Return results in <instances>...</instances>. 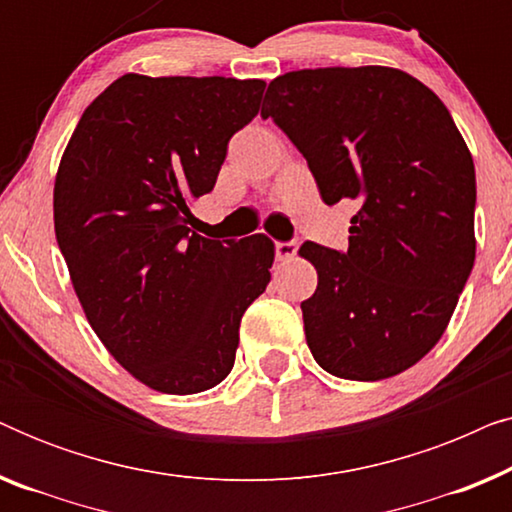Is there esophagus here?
I'll return each instance as SVG.
<instances>
[{"label": "esophagus", "mask_w": 512, "mask_h": 512, "mask_svg": "<svg viewBox=\"0 0 512 512\" xmlns=\"http://www.w3.org/2000/svg\"><path fill=\"white\" fill-rule=\"evenodd\" d=\"M298 251V242L296 240H289V242H277L275 244V256L279 261H291L293 256H296Z\"/></svg>", "instance_id": "1"}]
</instances>
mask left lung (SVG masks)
I'll return each instance as SVG.
<instances>
[{"mask_svg":"<svg viewBox=\"0 0 512 512\" xmlns=\"http://www.w3.org/2000/svg\"><path fill=\"white\" fill-rule=\"evenodd\" d=\"M263 118L303 153L321 200H354L347 251L305 242L319 284L300 303L326 373L384 380L429 354L475 261V167L450 111L391 67L300 69Z\"/></svg>","mask_w":512,"mask_h":512,"instance_id":"1","label":"left lung"}]
</instances>
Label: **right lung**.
Here are the masks:
<instances>
[{
    "label": "right lung",
    "mask_w": 512,
    "mask_h": 512,
    "mask_svg": "<svg viewBox=\"0 0 512 512\" xmlns=\"http://www.w3.org/2000/svg\"><path fill=\"white\" fill-rule=\"evenodd\" d=\"M263 88L125 74L90 102L62 153L53 219L76 296L111 356L163 394L226 380L242 314L270 282V237L221 242L188 228V205L214 188Z\"/></svg>",
    "instance_id": "right-lung-1"
}]
</instances>
